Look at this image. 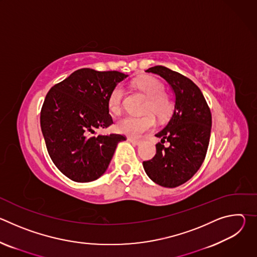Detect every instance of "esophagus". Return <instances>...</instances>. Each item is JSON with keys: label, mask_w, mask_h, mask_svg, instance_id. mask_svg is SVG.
Listing matches in <instances>:
<instances>
[{"label": "esophagus", "mask_w": 257, "mask_h": 257, "mask_svg": "<svg viewBox=\"0 0 257 257\" xmlns=\"http://www.w3.org/2000/svg\"><path fill=\"white\" fill-rule=\"evenodd\" d=\"M127 140H128L129 142H131L133 145H139V144H140V141H139V140H136V139L131 138V137H128Z\"/></svg>", "instance_id": "esophagus-1"}]
</instances>
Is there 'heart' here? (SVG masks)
<instances>
[{
  "label": "heart",
  "mask_w": 257,
  "mask_h": 257,
  "mask_svg": "<svg viewBox=\"0 0 257 257\" xmlns=\"http://www.w3.org/2000/svg\"><path fill=\"white\" fill-rule=\"evenodd\" d=\"M135 85L149 96V101L145 106L146 113H153L160 119L170 116L173 111V101L165 93L166 88L163 82L153 76H143L135 81ZM124 94L125 91L122 85L115 86L109 93L107 105L112 113L116 115L121 113ZM155 125L156 119L152 114L141 117L126 116L117 122L116 130L121 134L138 138L146 131L153 129Z\"/></svg>",
  "instance_id": "b5f03b06"
}]
</instances>
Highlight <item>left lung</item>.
Wrapping results in <instances>:
<instances>
[{"instance_id": "left-lung-1", "label": "left lung", "mask_w": 257, "mask_h": 257, "mask_svg": "<svg viewBox=\"0 0 257 257\" xmlns=\"http://www.w3.org/2000/svg\"><path fill=\"white\" fill-rule=\"evenodd\" d=\"M145 72L160 75L171 85L175 108L167 126L156 134L161 139L156 156L143 162V168L157 184L175 188L191 179L205 159L211 113L201 90L189 78L164 66ZM166 141L170 144L168 148L163 145Z\"/></svg>"}]
</instances>
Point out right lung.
Listing matches in <instances>:
<instances>
[{"instance_id":"1","label":"right lung","mask_w":257,"mask_h":257,"mask_svg":"<svg viewBox=\"0 0 257 257\" xmlns=\"http://www.w3.org/2000/svg\"><path fill=\"white\" fill-rule=\"evenodd\" d=\"M127 76L118 71L83 68L48 92L41 111L42 132L53 163L72 181L98 179L106 171L118 143L126 140L120 134H90L113 124L107 98Z\"/></svg>"}]
</instances>
